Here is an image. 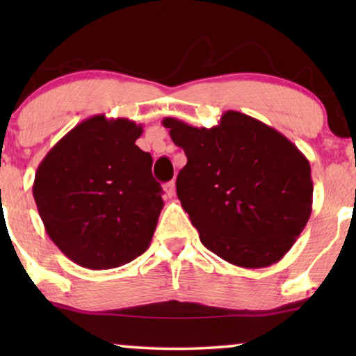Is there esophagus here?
Segmentation results:
<instances>
[{
  "mask_svg": "<svg viewBox=\"0 0 356 356\" xmlns=\"http://www.w3.org/2000/svg\"><path fill=\"white\" fill-rule=\"evenodd\" d=\"M163 191L165 194H167L168 197H173L175 193H177V184H175V181H168L163 184Z\"/></svg>",
  "mask_w": 356,
  "mask_h": 356,
  "instance_id": "1",
  "label": "esophagus"
}]
</instances>
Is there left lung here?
Wrapping results in <instances>:
<instances>
[{"mask_svg":"<svg viewBox=\"0 0 356 356\" xmlns=\"http://www.w3.org/2000/svg\"><path fill=\"white\" fill-rule=\"evenodd\" d=\"M184 150L177 194L202 245L245 269L279 262L303 232L313 206L308 159L279 131L228 110L217 126L163 118Z\"/></svg>","mask_w":356,"mask_h":356,"instance_id":"obj_1","label":"left lung"}]
</instances>
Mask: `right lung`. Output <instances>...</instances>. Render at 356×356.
<instances>
[{
    "label": "right lung",
    "mask_w": 356,
    "mask_h": 356,
    "mask_svg": "<svg viewBox=\"0 0 356 356\" xmlns=\"http://www.w3.org/2000/svg\"><path fill=\"white\" fill-rule=\"evenodd\" d=\"M143 126L95 115L58 140L38 165L33 199L47 235L86 269H113L143 254L163 207Z\"/></svg>",
    "instance_id": "right-lung-1"
}]
</instances>
